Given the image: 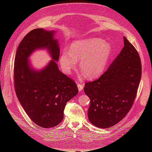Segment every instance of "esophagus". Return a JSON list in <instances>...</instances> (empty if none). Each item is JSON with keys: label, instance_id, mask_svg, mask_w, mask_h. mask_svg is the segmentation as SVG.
<instances>
[{"label": "esophagus", "instance_id": "34e87169", "mask_svg": "<svg viewBox=\"0 0 152 152\" xmlns=\"http://www.w3.org/2000/svg\"><path fill=\"white\" fill-rule=\"evenodd\" d=\"M77 84V87H78V89H79V91H81L84 88V84L82 83H80V82H78Z\"/></svg>", "mask_w": 152, "mask_h": 152}]
</instances>
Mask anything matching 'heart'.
<instances>
[{"instance_id":"1","label":"heart","mask_w":152,"mask_h":152,"mask_svg":"<svg viewBox=\"0 0 152 152\" xmlns=\"http://www.w3.org/2000/svg\"><path fill=\"white\" fill-rule=\"evenodd\" d=\"M112 53L110 44L100 38H88L73 42L60 56L62 70L70 74L80 61V69L87 79L98 77L104 72Z\"/></svg>"}]
</instances>
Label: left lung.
<instances>
[{
	"instance_id": "obj_1",
	"label": "left lung",
	"mask_w": 152,
	"mask_h": 152,
	"mask_svg": "<svg viewBox=\"0 0 152 152\" xmlns=\"http://www.w3.org/2000/svg\"><path fill=\"white\" fill-rule=\"evenodd\" d=\"M124 46L107 70L84 88L90 99V122L108 128L122 121L131 108L141 77V59L134 47L124 37Z\"/></svg>"
}]
</instances>
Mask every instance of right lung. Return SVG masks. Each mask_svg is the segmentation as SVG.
Segmentation results:
<instances>
[{
  "mask_svg": "<svg viewBox=\"0 0 152 152\" xmlns=\"http://www.w3.org/2000/svg\"><path fill=\"white\" fill-rule=\"evenodd\" d=\"M55 31L36 28L18 45L14 67V84L22 107L31 120L44 128L56 126L63 119L66 103L77 94L75 82L59 70V46ZM46 49L51 61L40 70L34 69L29 57L35 50Z\"/></svg>",
  "mask_w": 152,
  "mask_h": 152,
  "instance_id": "1",
  "label": "right lung"
}]
</instances>
